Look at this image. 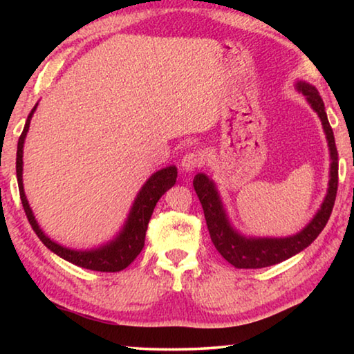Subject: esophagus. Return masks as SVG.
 Masks as SVG:
<instances>
[{
    "instance_id": "1",
    "label": "esophagus",
    "mask_w": 354,
    "mask_h": 354,
    "mask_svg": "<svg viewBox=\"0 0 354 354\" xmlns=\"http://www.w3.org/2000/svg\"><path fill=\"white\" fill-rule=\"evenodd\" d=\"M203 154L198 153V151H189L184 154V158L181 160V167L183 170L185 171H194L196 169H200V167L203 165Z\"/></svg>"
}]
</instances>
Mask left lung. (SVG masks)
<instances>
[{
	"label": "left lung",
	"instance_id": "obj_1",
	"mask_svg": "<svg viewBox=\"0 0 354 354\" xmlns=\"http://www.w3.org/2000/svg\"><path fill=\"white\" fill-rule=\"evenodd\" d=\"M297 87L298 91L303 92L309 104L313 106V109L319 113L328 139L329 151H331L329 189L325 201H323L320 211L317 212L313 221L301 232L286 239H247L241 236L232 230L230 221H227L218 192L211 179L203 175V173L194 178V187L200 198L203 211H205V218L209 234H211V241L218 253L236 268L270 267L295 256L315 241L317 236L323 231V227L326 226L329 215L333 212L339 184V154L337 148H335L333 128L328 122L325 104H323V100L319 92H317V88L308 82H298Z\"/></svg>",
	"mask_w": 354,
	"mask_h": 354
}]
</instances>
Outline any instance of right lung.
Listing matches in <instances>:
<instances>
[{
	"label": "right lung",
	"mask_w": 354,
	"mask_h": 354,
	"mask_svg": "<svg viewBox=\"0 0 354 354\" xmlns=\"http://www.w3.org/2000/svg\"><path fill=\"white\" fill-rule=\"evenodd\" d=\"M35 111V107L28 115L25 129L19 139V147H17V181H19V190H20V198L23 209H25L26 217L29 225L32 226L35 234L45 245L48 250H51L53 253L61 256L62 259L75 263L77 267L88 268V270L95 272H120L123 268H127L131 262H133L137 256L140 254L145 245V236L148 230L149 218H151L153 211L156 207V203L159 201L167 190L171 189L176 183L178 170L176 167H167L159 171H156L154 175L148 179L143 185L142 190L137 195V198L131 209L127 225H124L123 231L120 232V236L115 241L104 245V247L91 250V251H76L61 247V245L53 242L50 237L44 234V231L40 230L37 221L34 218V214L31 207L28 205V200L25 196V190H23V143H25V137L29 129V123H31V117Z\"/></svg>",
	"instance_id": "obj_1"
}]
</instances>
